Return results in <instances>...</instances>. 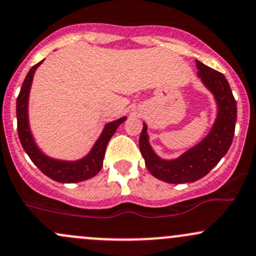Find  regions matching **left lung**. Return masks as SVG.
I'll return each instance as SVG.
<instances>
[{
	"label": "left lung",
	"mask_w": 256,
	"mask_h": 256,
	"mask_svg": "<svg viewBox=\"0 0 256 256\" xmlns=\"http://www.w3.org/2000/svg\"><path fill=\"white\" fill-rule=\"evenodd\" d=\"M198 76L214 93L218 106L217 120L205 140L173 160H160L148 144L147 126L144 124L138 140L141 154L153 176L170 184L194 182L210 173L232 144L236 121V102L224 74L196 61Z\"/></svg>",
	"instance_id": "obj_1"
}]
</instances>
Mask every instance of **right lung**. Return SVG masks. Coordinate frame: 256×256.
<instances>
[{
    "instance_id": "right-lung-1",
    "label": "right lung",
    "mask_w": 256,
    "mask_h": 256,
    "mask_svg": "<svg viewBox=\"0 0 256 256\" xmlns=\"http://www.w3.org/2000/svg\"><path fill=\"white\" fill-rule=\"evenodd\" d=\"M42 62V61H40L39 64H34L29 70L17 98V130L22 146H23L26 154L29 156L32 162L36 164L45 176L55 180V182H78L90 179V178L96 176L103 166V160L108 142L114 135L120 124H122L126 120V118H121L119 120L108 124L98 141L94 144L92 150L82 160H76V162H62V160H51V158L42 154L38 150L36 144H34L33 137H32L28 125V110H26L28 109L29 90H30L34 72Z\"/></svg>"
}]
</instances>
